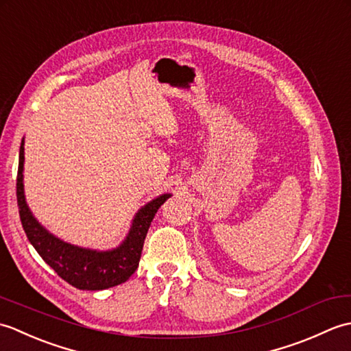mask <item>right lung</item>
<instances>
[{
  "label": "right lung",
  "mask_w": 351,
  "mask_h": 351,
  "mask_svg": "<svg viewBox=\"0 0 351 351\" xmlns=\"http://www.w3.org/2000/svg\"><path fill=\"white\" fill-rule=\"evenodd\" d=\"M22 170H24V140H22L19 149L16 178L19 217L27 238L45 263L63 280L78 289L99 291L116 287L119 283L128 280L138 267L145 238L149 226H151V221L154 220V215L158 211V208L166 202V199L170 197V195L156 197L152 202L141 208L134 217L128 237L125 238V241L117 249L96 252L77 247V245L58 240L37 223L25 204Z\"/></svg>",
  "instance_id": "add662e5"
}]
</instances>
